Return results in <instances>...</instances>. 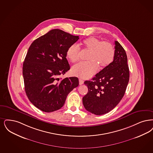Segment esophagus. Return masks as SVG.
<instances>
[{"label": "esophagus", "mask_w": 153, "mask_h": 153, "mask_svg": "<svg viewBox=\"0 0 153 153\" xmlns=\"http://www.w3.org/2000/svg\"><path fill=\"white\" fill-rule=\"evenodd\" d=\"M79 85H82L84 84V81L82 80V79H79Z\"/></svg>", "instance_id": "esophagus-1"}]
</instances>
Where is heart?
Here are the masks:
<instances>
[{"mask_svg":"<svg viewBox=\"0 0 153 153\" xmlns=\"http://www.w3.org/2000/svg\"><path fill=\"white\" fill-rule=\"evenodd\" d=\"M81 45L86 52L88 62H79L72 68V73L82 79L91 78L97 72L98 68L102 70L108 67L113 62L115 55L113 45L109 42H102L94 37L84 40ZM67 56L71 62L79 60V47L74 44L67 51Z\"/></svg>","mask_w":153,"mask_h":153,"instance_id":"obj_1","label":"heart"}]
</instances>
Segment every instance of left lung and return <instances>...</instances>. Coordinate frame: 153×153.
Segmentation results:
<instances>
[{"instance_id":"left-lung-1","label":"left lung","mask_w":153,"mask_h":153,"mask_svg":"<svg viewBox=\"0 0 153 153\" xmlns=\"http://www.w3.org/2000/svg\"><path fill=\"white\" fill-rule=\"evenodd\" d=\"M129 80V69L126 52L115 41L114 60L105 69L96 74L92 81H85L88 92L82 98L86 110L102 115L113 109L123 97Z\"/></svg>"}]
</instances>
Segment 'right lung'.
Returning a JSON list of instances; mask_svg holds the SVG:
<instances>
[{
  "instance_id": "1",
  "label": "right lung",
  "mask_w": 153,
  "mask_h": 153,
  "mask_svg": "<svg viewBox=\"0 0 153 153\" xmlns=\"http://www.w3.org/2000/svg\"><path fill=\"white\" fill-rule=\"evenodd\" d=\"M79 37L59 29L52 30L31 44L23 65L26 94L44 112L60 109L68 94L79 86L77 77L59 79L70 69L67 51Z\"/></svg>"
}]
</instances>
